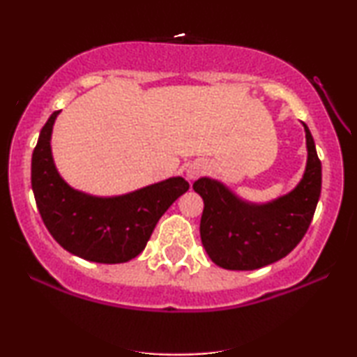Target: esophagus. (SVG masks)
<instances>
[{
  "label": "esophagus",
  "mask_w": 357,
  "mask_h": 357,
  "mask_svg": "<svg viewBox=\"0 0 357 357\" xmlns=\"http://www.w3.org/2000/svg\"><path fill=\"white\" fill-rule=\"evenodd\" d=\"M206 171V164L202 161H195L191 162L188 169H186V178L188 180H195L196 177H199L201 174H204Z\"/></svg>",
  "instance_id": "1"
}]
</instances>
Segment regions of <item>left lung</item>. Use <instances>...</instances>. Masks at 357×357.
Returning <instances> with one entry per match:
<instances>
[{"label":"left lung","instance_id":"8db88e82","mask_svg":"<svg viewBox=\"0 0 357 357\" xmlns=\"http://www.w3.org/2000/svg\"><path fill=\"white\" fill-rule=\"evenodd\" d=\"M301 124L308 158L303 177L287 195L257 204L241 199L215 178L201 177L193 183L204 201L201 241L215 265L257 270L284 259L305 236L321 196L322 169L308 126Z\"/></svg>","mask_w":357,"mask_h":357}]
</instances>
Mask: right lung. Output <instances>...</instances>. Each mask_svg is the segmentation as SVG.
Returning <instances> with one entry per match:
<instances>
[{
    "label": "right lung",
    "mask_w": 357,
    "mask_h": 357,
    "mask_svg": "<svg viewBox=\"0 0 357 357\" xmlns=\"http://www.w3.org/2000/svg\"><path fill=\"white\" fill-rule=\"evenodd\" d=\"M60 112L41 129L31 156V188L49 233L70 254L96 263H124L145 249L156 223L190 188L171 177L119 196H92L75 190L59 174L51 137Z\"/></svg>",
    "instance_id": "add662e5"
}]
</instances>
